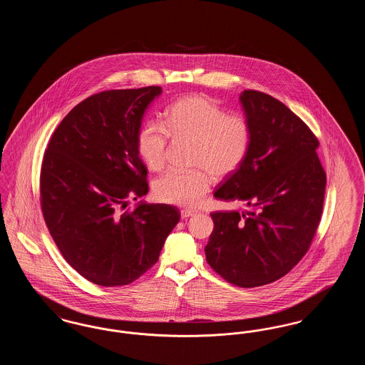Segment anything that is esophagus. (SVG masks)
Instances as JSON below:
<instances>
[{
  "label": "esophagus",
  "mask_w": 365,
  "mask_h": 365,
  "mask_svg": "<svg viewBox=\"0 0 365 365\" xmlns=\"http://www.w3.org/2000/svg\"><path fill=\"white\" fill-rule=\"evenodd\" d=\"M195 215V212L194 210H190V209H183V210H180V216H182V219H189L191 216H194Z\"/></svg>",
  "instance_id": "34e87169"
}]
</instances>
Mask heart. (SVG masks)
Wrapping results in <instances>:
<instances>
[{
  "label": "heart",
  "instance_id": "b5f03b06",
  "mask_svg": "<svg viewBox=\"0 0 365 365\" xmlns=\"http://www.w3.org/2000/svg\"><path fill=\"white\" fill-rule=\"evenodd\" d=\"M168 137L190 139L192 171H170L155 183L160 201L185 208L197 207L210 187V176L223 179L234 174L245 161L252 142V128L240 113H226L216 100L191 94L165 112V128L146 123L137 138V150L143 163L160 171L167 158Z\"/></svg>",
  "mask_w": 365,
  "mask_h": 365
}]
</instances>
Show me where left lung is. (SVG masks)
I'll return each mask as SVG.
<instances>
[{"mask_svg": "<svg viewBox=\"0 0 365 365\" xmlns=\"http://www.w3.org/2000/svg\"><path fill=\"white\" fill-rule=\"evenodd\" d=\"M252 128L242 165L215 191L247 210L212 212L205 246L212 269L231 284L257 287L284 277L305 256L322 219L326 173L319 140L294 112L269 94L245 90Z\"/></svg>", "mask_w": 365, "mask_h": 365, "instance_id": "obj_1", "label": "left lung"}]
</instances>
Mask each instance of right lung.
I'll return each instance as SVG.
<instances>
[{
  "mask_svg": "<svg viewBox=\"0 0 365 365\" xmlns=\"http://www.w3.org/2000/svg\"><path fill=\"white\" fill-rule=\"evenodd\" d=\"M161 87L106 90L76 105L43 155L39 190L45 223L83 278L124 286L152 268L180 219L176 207L143 204L148 171L137 150L143 113Z\"/></svg>",
  "mask_w": 365,
  "mask_h": 365,
  "instance_id": "1",
  "label": "right lung"
}]
</instances>
